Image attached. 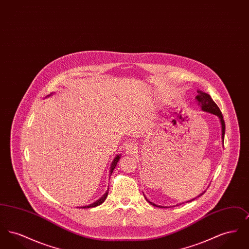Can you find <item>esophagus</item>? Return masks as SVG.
Wrapping results in <instances>:
<instances>
[{
	"mask_svg": "<svg viewBox=\"0 0 249 249\" xmlns=\"http://www.w3.org/2000/svg\"><path fill=\"white\" fill-rule=\"evenodd\" d=\"M137 150V145L133 142H128L125 145V151L127 154H134Z\"/></svg>",
	"mask_w": 249,
	"mask_h": 249,
	"instance_id": "34e87169",
	"label": "esophagus"
}]
</instances>
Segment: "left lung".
Instances as JSON below:
<instances>
[{
	"instance_id": "obj_1",
	"label": "left lung",
	"mask_w": 249,
	"mask_h": 249,
	"mask_svg": "<svg viewBox=\"0 0 249 249\" xmlns=\"http://www.w3.org/2000/svg\"><path fill=\"white\" fill-rule=\"evenodd\" d=\"M198 92V95L196 96V101L198 102V105L201 107V110L202 111H205V112H209V113H211V114H213V115H215L219 120H220V124H221V130H222V133H221V138H222V142L224 143V135H225V122H224V119H223V116H222V114H221V111H220V109L218 108V107L215 105V103L213 102V99L211 98V96L209 94H207V93H205V92H202L201 90H198L197 91ZM205 192V191H204ZM204 192H202L201 193L198 197H200L201 196ZM198 197H196V198H198ZM195 198V199H196ZM146 199V198H145ZM195 199H193V200H195ZM193 200H191V201H193ZM148 201V200H147ZM148 202L150 203V204H152V205H154V206H157V207H164V206H160V205H156L155 203L153 202H151V201H148Z\"/></svg>"
}]
</instances>
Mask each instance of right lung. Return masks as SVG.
I'll list each match as a JSON object with an SVG mask.
<instances>
[{
    "label": "right lung",
    "instance_id": "obj_1",
    "mask_svg": "<svg viewBox=\"0 0 249 249\" xmlns=\"http://www.w3.org/2000/svg\"><path fill=\"white\" fill-rule=\"evenodd\" d=\"M51 95V94H50ZM50 95H48V96H50ZM119 159H120V155H117V157L114 159V160L112 161V164L110 166V176L112 175V173H113V171H114V169L116 168V166L118 164V162H119ZM107 195H108V190H107V192L98 200V201H95L93 203H91V204H89V205H86V206H82L81 208H90V207H95V206H98V205H100V204H102L104 201H106V199H107Z\"/></svg>",
    "mask_w": 249,
    "mask_h": 249
}]
</instances>
